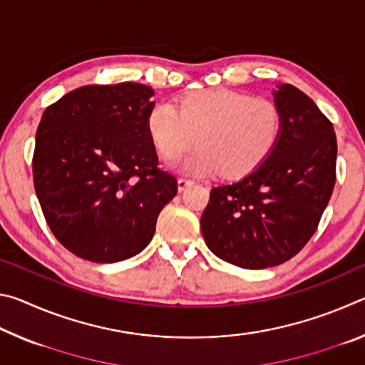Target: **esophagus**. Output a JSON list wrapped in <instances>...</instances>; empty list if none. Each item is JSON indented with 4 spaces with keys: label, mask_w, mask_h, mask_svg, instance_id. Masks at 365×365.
<instances>
[{
    "label": "esophagus",
    "mask_w": 365,
    "mask_h": 365,
    "mask_svg": "<svg viewBox=\"0 0 365 365\" xmlns=\"http://www.w3.org/2000/svg\"><path fill=\"white\" fill-rule=\"evenodd\" d=\"M177 185H178V191H183L185 188L187 187H190V185H193V180H190V178H178V182H177Z\"/></svg>",
    "instance_id": "esophagus-1"
}]
</instances>
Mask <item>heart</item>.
I'll return each instance as SVG.
<instances>
[{"mask_svg":"<svg viewBox=\"0 0 365 365\" xmlns=\"http://www.w3.org/2000/svg\"><path fill=\"white\" fill-rule=\"evenodd\" d=\"M148 133L164 159H175L197 143L178 168L191 175L240 177L259 168L282 132V110L265 98L227 88L185 95L177 109L156 104L148 114Z\"/></svg>","mask_w":365,"mask_h":365,"instance_id":"obj_1","label":"heart"}]
</instances>
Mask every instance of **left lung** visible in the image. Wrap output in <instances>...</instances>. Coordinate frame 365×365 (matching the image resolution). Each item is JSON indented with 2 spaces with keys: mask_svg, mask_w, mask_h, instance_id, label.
Segmentation results:
<instances>
[{
  "mask_svg": "<svg viewBox=\"0 0 365 365\" xmlns=\"http://www.w3.org/2000/svg\"><path fill=\"white\" fill-rule=\"evenodd\" d=\"M282 132L274 151L242 180L211 190L201 232L215 256L243 269L275 267L317 230L336 180L333 123L293 85L274 91Z\"/></svg>",
  "mask_w": 365,
  "mask_h": 365,
  "instance_id": "8db88e82",
  "label": "left lung"
}]
</instances>
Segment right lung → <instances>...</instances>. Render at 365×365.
<instances>
[{
  "label": "right lung",
  "mask_w": 365,
  "mask_h": 365,
  "mask_svg": "<svg viewBox=\"0 0 365 365\" xmlns=\"http://www.w3.org/2000/svg\"><path fill=\"white\" fill-rule=\"evenodd\" d=\"M151 86L86 85L48 106L36 128L34 185L58 242L91 262L150 245L177 178L158 168L148 133Z\"/></svg>",
  "instance_id": "1"
}]
</instances>
